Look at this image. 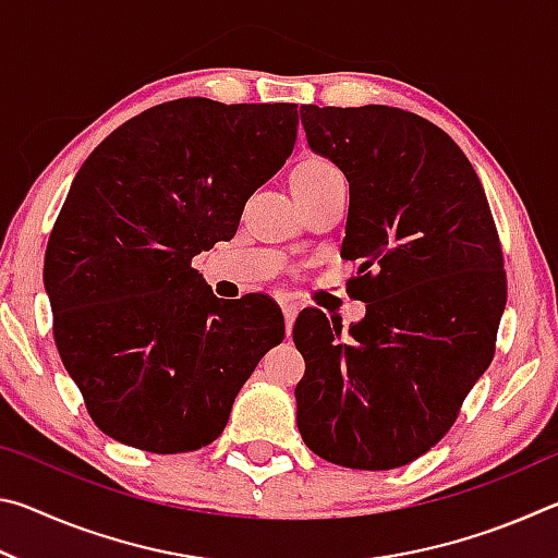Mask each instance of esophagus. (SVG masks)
<instances>
[{"label": "esophagus", "instance_id": "esophagus-1", "mask_svg": "<svg viewBox=\"0 0 558 558\" xmlns=\"http://www.w3.org/2000/svg\"><path fill=\"white\" fill-rule=\"evenodd\" d=\"M280 307H282V317H286V329L290 335L292 323H295V317H298V305L292 300H280Z\"/></svg>", "mask_w": 558, "mask_h": 558}]
</instances>
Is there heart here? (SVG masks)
Masks as SVG:
<instances>
[{
	"label": "heart",
	"mask_w": 558,
	"mask_h": 558,
	"mask_svg": "<svg viewBox=\"0 0 558 558\" xmlns=\"http://www.w3.org/2000/svg\"><path fill=\"white\" fill-rule=\"evenodd\" d=\"M337 174V169L325 162V159H307V162H302L295 172H292V184L302 182V184H315V182H323V179Z\"/></svg>",
	"instance_id": "heart-1"
}]
</instances>
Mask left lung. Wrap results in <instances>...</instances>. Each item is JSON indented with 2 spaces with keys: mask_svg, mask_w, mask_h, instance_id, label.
Wrapping results in <instances>:
<instances>
[{
  "mask_svg": "<svg viewBox=\"0 0 558 558\" xmlns=\"http://www.w3.org/2000/svg\"><path fill=\"white\" fill-rule=\"evenodd\" d=\"M313 153L349 182L342 258L366 315L342 332L302 310L298 428L315 456L354 470L409 465L446 436L495 356L507 302L485 189L440 128L389 106H302Z\"/></svg>",
  "mask_w": 558,
  "mask_h": 558,
  "instance_id": "1",
  "label": "left lung"
}]
</instances>
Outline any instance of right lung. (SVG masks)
<instances>
[{"label":"right lung","instance_id":"obj_1","mask_svg":"<svg viewBox=\"0 0 558 558\" xmlns=\"http://www.w3.org/2000/svg\"><path fill=\"white\" fill-rule=\"evenodd\" d=\"M295 137V102L179 98L110 132L78 169L44 286L61 362L106 436L162 456L209 446L282 342L276 302L219 300L192 258L233 239Z\"/></svg>","mask_w":558,"mask_h":558}]
</instances>
